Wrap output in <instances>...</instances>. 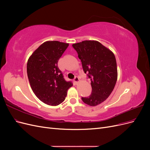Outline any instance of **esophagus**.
<instances>
[{"instance_id": "obj_1", "label": "esophagus", "mask_w": 150, "mask_h": 150, "mask_svg": "<svg viewBox=\"0 0 150 150\" xmlns=\"http://www.w3.org/2000/svg\"><path fill=\"white\" fill-rule=\"evenodd\" d=\"M74 83H75L76 84H78V83L79 82V78H78V76H76L75 78H74Z\"/></svg>"}]
</instances>
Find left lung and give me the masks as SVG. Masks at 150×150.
I'll use <instances>...</instances> for the list:
<instances>
[{
  "instance_id": "1",
  "label": "left lung",
  "mask_w": 150,
  "mask_h": 150,
  "mask_svg": "<svg viewBox=\"0 0 150 150\" xmlns=\"http://www.w3.org/2000/svg\"><path fill=\"white\" fill-rule=\"evenodd\" d=\"M82 63L83 71L91 79L92 92L82 98L91 106L101 104L110 96L117 78L116 58L110 49L96 40H84L72 44Z\"/></svg>"
}]
</instances>
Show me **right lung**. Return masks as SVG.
<instances>
[{"instance_id":"right-lung-1","label":"right lung","mask_w":150,"mask_h":150,"mask_svg":"<svg viewBox=\"0 0 150 150\" xmlns=\"http://www.w3.org/2000/svg\"><path fill=\"white\" fill-rule=\"evenodd\" d=\"M69 44L46 41L32 54L27 64L30 87L40 101L57 106L64 101L67 90L72 86L64 79L57 62Z\"/></svg>"}]
</instances>
